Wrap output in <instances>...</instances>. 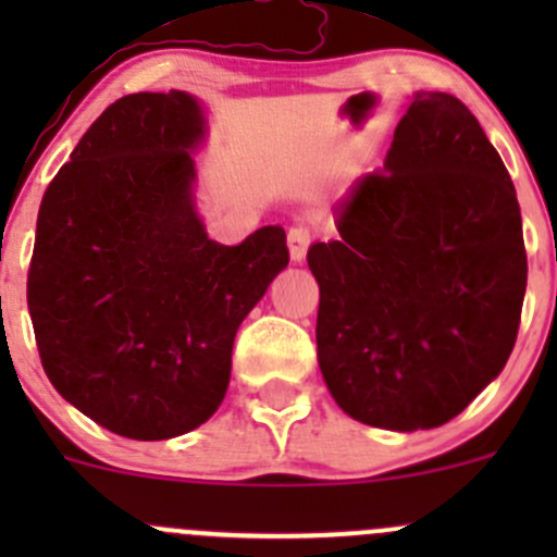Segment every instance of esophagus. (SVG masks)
I'll list each match as a JSON object with an SVG mask.
<instances>
[{
  "instance_id": "esophagus-1",
  "label": "esophagus",
  "mask_w": 557,
  "mask_h": 557,
  "mask_svg": "<svg viewBox=\"0 0 557 557\" xmlns=\"http://www.w3.org/2000/svg\"><path fill=\"white\" fill-rule=\"evenodd\" d=\"M312 228L307 226V223H296V226H290L288 232V247H290V258L294 261H301L307 252V247L312 245Z\"/></svg>"
}]
</instances>
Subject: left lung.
<instances>
[{
    "mask_svg": "<svg viewBox=\"0 0 557 557\" xmlns=\"http://www.w3.org/2000/svg\"><path fill=\"white\" fill-rule=\"evenodd\" d=\"M336 228L307 252L331 396L374 429L445 425L507 363L528 280L512 177L469 107L418 94Z\"/></svg>",
    "mask_w": 557,
    "mask_h": 557,
    "instance_id": "1",
    "label": "left lung"
}]
</instances>
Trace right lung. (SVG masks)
<instances>
[{"mask_svg": "<svg viewBox=\"0 0 557 557\" xmlns=\"http://www.w3.org/2000/svg\"><path fill=\"white\" fill-rule=\"evenodd\" d=\"M201 112L183 91L128 94L50 180L26 280L45 374L126 440L188 434L232 377L245 314L288 267L283 226L207 239L194 212Z\"/></svg>", "mask_w": 557, "mask_h": 557, "instance_id": "add662e5", "label": "right lung"}]
</instances>
